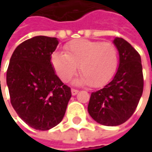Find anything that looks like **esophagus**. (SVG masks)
<instances>
[{"label": "esophagus", "instance_id": "34e87169", "mask_svg": "<svg viewBox=\"0 0 152 152\" xmlns=\"http://www.w3.org/2000/svg\"><path fill=\"white\" fill-rule=\"evenodd\" d=\"M77 93H78V91H77V90H76V89H71V94H72L73 96L76 95Z\"/></svg>", "mask_w": 152, "mask_h": 152}]
</instances>
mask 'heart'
Listing matches in <instances>:
<instances>
[{
  "label": "heart",
  "mask_w": 152,
  "mask_h": 152,
  "mask_svg": "<svg viewBox=\"0 0 152 152\" xmlns=\"http://www.w3.org/2000/svg\"><path fill=\"white\" fill-rule=\"evenodd\" d=\"M64 51L54 52L51 56L53 69L64 83L70 81L78 66L82 75L76 83L93 87L105 85L117 70L119 53L111 42L76 39L66 45Z\"/></svg>",
  "instance_id": "1"
}]
</instances>
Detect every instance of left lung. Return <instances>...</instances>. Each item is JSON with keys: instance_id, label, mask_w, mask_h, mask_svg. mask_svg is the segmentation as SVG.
<instances>
[{"instance_id": "left-lung-1", "label": "left lung", "mask_w": 152, "mask_h": 152, "mask_svg": "<svg viewBox=\"0 0 152 152\" xmlns=\"http://www.w3.org/2000/svg\"><path fill=\"white\" fill-rule=\"evenodd\" d=\"M119 52V68L113 80L91 95L88 112L91 118L105 126H118L134 113L143 90L140 54L128 41L115 38Z\"/></svg>"}]
</instances>
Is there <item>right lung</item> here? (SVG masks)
<instances>
[{"mask_svg": "<svg viewBox=\"0 0 152 152\" xmlns=\"http://www.w3.org/2000/svg\"><path fill=\"white\" fill-rule=\"evenodd\" d=\"M56 38L36 36L15 49L7 70L10 102L18 116L37 130H48L63 119L71 91L54 72Z\"/></svg>", "mask_w": 152, "mask_h": 152, "instance_id": "add662e5", "label": "right lung"}]
</instances>
